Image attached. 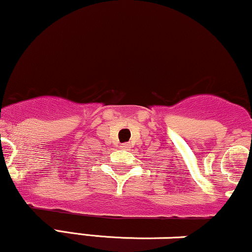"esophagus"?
I'll list each match as a JSON object with an SVG mask.
<instances>
[{
	"instance_id": "1",
	"label": "esophagus",
	"mask_w": 252,
	"mask_h": 252,
	"mask_svg": "<svg viewBox=\"0 0 252 252\" xmlns=\"http://www.w3.org/2000/svg\"><path fill=\"white\" fill-rule=\"evenodd\" d=\"M128 147V145L127 144H121V149H127Z\"/></svg>"
}]
</instances>
